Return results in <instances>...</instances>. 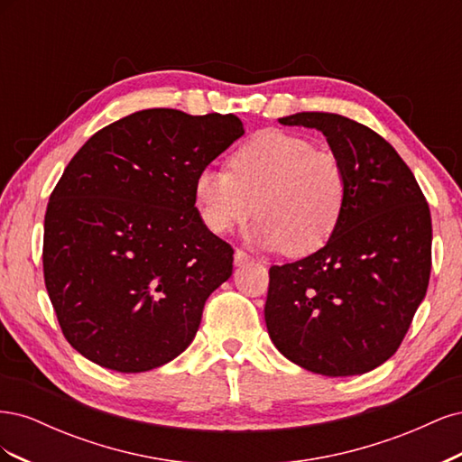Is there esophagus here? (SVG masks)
Instances as JSON below:
<instances>
[{
  "instance_id": "esophagus-1",
  "label": "esophagus",
  "mask_w": 462,
  "mask_h": 462,
  "mask_svg": "<svg viewBox=\"0 0 462 462\" xmlns=\"http://www.w3.org/2000/svg\"><path fill=\"white\" fill-rule=\"evenodd\" d=\"M233 258H235V265H245V263L254 260L253 256H248L245 250H235V256Z\"/></svg>"
}]
</instances>
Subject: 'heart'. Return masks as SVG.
<instances>
[{
	"mask_svg": "<svg viewBox=\"0 0 462 462\" xmlns=\"http://www.w3.org/2000/svg\"><path fill=\"white\" fill-rule=\"evenodd\" d=\"M231 173L204 167L194 177L192 200L216 235L253 217L248 239L265 250L306 256L337 229L346 204L345 167L331 152L285 131H260L233 152Z\"/></svg>",
	"mask_w": 462,
	"mask_h": 462,
	"instance_id": "heart-1",
	"label": "heart"
}]
</instances>
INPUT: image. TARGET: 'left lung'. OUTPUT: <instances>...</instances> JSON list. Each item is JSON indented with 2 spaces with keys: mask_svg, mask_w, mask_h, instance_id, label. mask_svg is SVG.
Listing matches in <instances>:
<instances>
[{
  "mask_svg": "<svg viewBox=\"0 0 462 462\" xmlns=\"http://www.w3.org/2000/svg\"><path fill=\"white\" fill-rule=\"evenodd\" d=\"M279 123L324 134L348 189L331 239L310 256L270 268V339L314 374H366L395 355L426 297L428 202L395 148L365 125L321 111Z\"/></svg>",
  "mask_w": 462,
  "mask_h": 462,
  "instance_id": "1",
  "label": "left lung"
}]
</instances>
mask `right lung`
<instances>
[{
	"label": "right lung",
	"mask_w": 462,
	"mask_h": 462,
	"mask_svg": "<svg viewBox=\"0 0 462 462\" xmlns=\"http://www.w3.org/2000/svg\"><path fill=\"white\" fill-rule=\"evenodd\" d=\"M243 134L233 114L143 109L65 167L46 209L44 279L65 339L94 365L148 372L192 343L206 299L233 273L192 183Z\"/></svg>",
	"instance_id": "1"
}]
</instances>
